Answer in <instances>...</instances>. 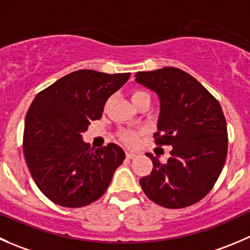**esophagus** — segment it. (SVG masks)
Listing matches in <instances>:
<instances>
[{"instance_id": "1", "label": "esophagus", "mask_w": 250, "mask_h": 250, "mask_svg": "<svg viewBox=\"0 0 250 250\" xmlns=\"http://www.w3.org/2000/svg\"><path fill=\"white\" fill-rule=\"evenodd\" d=\"M125 156H127V159H134L137 156V154L133 151H125Z\"/></svg>"}]
</instances>
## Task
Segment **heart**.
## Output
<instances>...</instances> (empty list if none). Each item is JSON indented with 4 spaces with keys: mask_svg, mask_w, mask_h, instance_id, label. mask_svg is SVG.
Segmentation results:
<instances>
[{
    "mask_svg": "<svg viewBox=\"0 0 250 250\" xmlns=\"http://www.w3.org/2000/svg\"><path fill=\"white\" fill-rule=\"evenodd\" d=\"M144 96H149V94L145 93L143 90H134L132 93V101L138 100V99H142ZM150 98V96H149ZM144 133V130H134V129H122L120 132V138L122 142H125L127 145H137L138 140H139L140 135Z\"/></svg>",
    "mask_w": 250,
    "mask_h": 250,
    "instance_id": "obj_1",
    "label": "heart"
}]
</instances>
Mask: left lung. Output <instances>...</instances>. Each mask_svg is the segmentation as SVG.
Wrapping results in <instances>:
<instances>
[{
  "mask_svg": "<svg viewBox=\"0 0 250 250\" xmlns=\"http://www.w3.org/2000/svg\"><path fill=\"white\" fill-rule=\"evenodd\" d=\"M135 82L159 96L155 143L172 146L166 164L146 154L154 167L140 186L161 207H190L212 189L226 161L229 137L221 106L194 77L174 67L138 72Z\"/></svg>",
  "mask_w": 250,
  "mask_h": 250,
  "instance_id": "1",
  "label": "left lung"
}]
</instances>
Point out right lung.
Segmentation results:
<instances>
[{"mask_svg":"<svg viewBox=\"0 0 250 250\" xmlns=\"http://www.w3.org/2000/svg\"><path fill=\"white\" fill-rule=\"evenodd\" d=\"M130 73L81 69L35 96L25 117L23 152L39 189L55 204L82 208L98 200L123 162L122 147L93 150L83 142L91 121L100 120L107 99Z\"/></svg>","mask_w":250,"mask_h":250,"instance_id":"right-lung-1","label":"right lung"}]
</instances>
